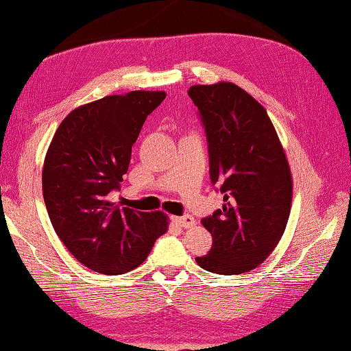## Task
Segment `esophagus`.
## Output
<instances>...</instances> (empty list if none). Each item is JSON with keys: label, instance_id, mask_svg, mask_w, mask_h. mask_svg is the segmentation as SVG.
<instances>
[{"label": "esophagus", "instance_id": "obj_1", "mask_svg": "<svg viewBox=\"0 0 351 351\" xmlns=\"http://www.w3.org/2000/svg\"><path fill=\"white\" fill-rule=\"evenodd\" d=\"M176 224L180 228H193L195 224V220L191 215H183V217H176L173 220Z\"/></svg>", "mask_w": 351, "mask_h": 351}]
</instances>
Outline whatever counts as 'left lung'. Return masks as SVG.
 Wrapping results in <instances>:
<instances>
[{
    "instance_id": "8db88e82",
    "label": "left lung",
    "mask_w": 351,
    "mask_h": 351,
    "mask_svg": "<svg viewBox=\"0 0 351 351\" xmlns=\"http://www.w3.org/2000/svg\"><path fill=\"white\" fill-rule=\"evenodd\" d=\"M209 153V176L223 194V208L204 217L213 235L202 269L238 275L272 254L286 229L292 176L282 145L263 105L232 82L194 85Z\"/></svg>"
}]
</instances>
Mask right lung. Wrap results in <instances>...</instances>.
I'll list each match as a JSON object with an SVG mask.
<instances>
[{
  "label": "right lung",
  "mask_w": 351,
  "mask_h": 351,
  "mask_svg": "<svg viewBox=\"0 0 351 351\" xmlns=\"http://www.w3.org/2000/svg\"><path fill=\"white\" fill-rule=\"evenodd\" d=\"M165 91H130L73 110L59 125L43 169V194L53 229L85 267L122 275L147 260L168 229L163 213L121 208L131 148Z\"/></svg>",
  "instance_id": "add662e5"
}]
</instances>
